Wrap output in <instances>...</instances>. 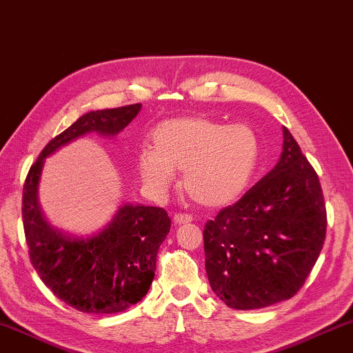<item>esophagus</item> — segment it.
I'll return each instance as SVG.
<instances>
[{
    "mask_svg": "<svg viewBox=\"0 0 353 353\" xmlns=\"http://www.w3.org/2000/svg\"><path fill=\"white\" fill-rule=\"evenodd\" d=\"M172 221H174V224H188L193 221V216L191 214H187V213H176L174 218H172Z\"/></svg>",
    "mask_w": 353,
    "mask_h": 353,
    "instance_id": "34e87169",
    "label": "esophagus"
}]
</instances>
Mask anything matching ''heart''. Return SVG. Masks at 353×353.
I'll return each instance as SVG.
<instances>
[{"mask_svg":"<svg viewBox=\"0 0 353 353\" xmlns=\"http://www.w3.org/2000/svg\"><path fill=\"white\" fill-rule=\"evenodd\" d=\"M152 148L137 155V170L154 194H163L183 171V188L199 205L216 208L248 190L259 166L260 139L249 124L208 117L172 118L154 129Z\"/></svg>","mask_w":353,"mask_h":353,"instance_id":"heart-1","label":"heart"}]
</instances>
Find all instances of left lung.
Instances as JSON below:
<instances>
[{"instance_id":"obj_1","label":"left lung","mask_w":353,"mask_h":353,"mask_svg":"<svg viewBox=\"0 0 353 353\" xmlns=\"http://www.w3.org/2000/svg\"><path fill=\"white\" fill-rule=\"evenodd\" d=\"M319 177L283 128L277 165L204 227L205 271L227 307L255 310L301 290L325 240Z\"/></svg>"}]
</instances>
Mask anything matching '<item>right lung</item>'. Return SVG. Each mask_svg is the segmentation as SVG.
Segmentation results:
<instances>
[{
	"mask_svg": "<svg viewBox=\"0 0 353 353\" xmlns=\"http://www.w3.org/2000/svg\"><path fill=\"white\" fill-rule=\"evenodd\" d=\"M141 104L82 115L40 152L23 187V227L34 270L48 288L77 312L119 313L149 291L160 244L170 234L163 208L124 204L103 230L92 236L70 235L41 213L39 182L45 159L81 137H115L139 115Z\"/></svg>",
	"mask_w": 353,
	"mask_h": 353,
	"instance_id": "obj_1",
	"label": "right lung"
}]
</instances>
